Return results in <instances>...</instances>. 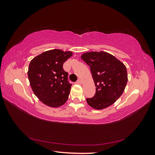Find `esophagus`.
<instances>
[{
  "instance_id": "esophagus-1",
  "label": "esophagus",
  "mask_w": 155,
  "mask_h": 155,
  "mask_svg": "<svg viewBox=\"0 0 155 155\" xmlns=\"http://www.w3.org/2000/svg\"><path fill=\"white\" fill-rule=\"evenodd\" d=\"M78 84H82V81H81V79H78V81H77V82Z\"/></svg>"
}]
</instances>
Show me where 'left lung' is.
<instances>
[{"instance_id": "obj_1", "label": "left lung", "mask_w": 155, "mask_h": 155, "mask_svg": "<svg viewBox=\"0 0 155 155\" xmlns=\"http://www.w3.org/2000/svg\"><path fill=\"white\" fill-rule=\"evenodd\" d=\"M81 59L88 65L96 86V94L87 98L94 109L101 110L112 105L124 92L128 81L125 65L112 54L104 51L83 53Z\"/></svg>"}]
</instances>
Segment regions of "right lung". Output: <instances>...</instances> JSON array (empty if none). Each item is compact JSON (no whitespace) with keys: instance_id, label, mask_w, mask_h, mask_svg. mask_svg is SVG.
Returning a JSON list of instances; mask_svg holds the SVG:
<instances>
[{"instance_id":"right-lung-1","label":"right lung","mask_w":155,"mask_h":155,"mask_svg":"<svg viewBox=\"0 0 155 155\" xmlns=\"http://www.w3.org/2000/svg\"><path fill=\"white\" fill-rule=\"evenodd\" d=\"M70 51L60 49L42 52L31 60L28 78L31 89L41 102L51 107H59L68 101L72 84L63 64L72 55Z\"/></svg>"}]
</instances>
